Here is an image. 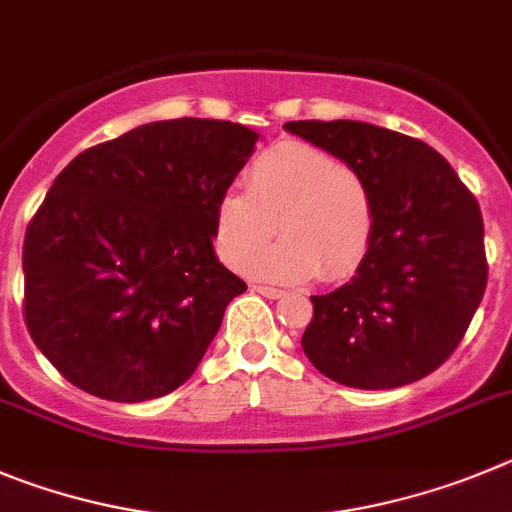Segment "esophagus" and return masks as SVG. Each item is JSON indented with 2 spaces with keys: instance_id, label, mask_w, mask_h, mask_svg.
Instances as JSON below:
<instances>
[{
  "instance_id": "obj_1",
  "label": "esophagus",
  "mask_w": 512,
  "mask_h": 512,
  "mask_svg": "<svg viewBox=\"0 0 512 512\" xmlns=\"http://www.w3.org/2000/svg\"><path fill=\"white\" fill-rule=\"evenodd\" d=\"M252 290H257V293H260V296H265V298H280V296H283V290L270 288V285H252Z\"/></svg>"
}]
</instances>
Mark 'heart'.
<instances>
[{
  "mask_svg": "<svg viewBox=\"0 0 512 512\" xmlns=\"http://www.w3.org/2000/svg\"><path fill=\"white\" fill-rule=\"evenodd\" d=\"M375 196L365 173L308 142L267 147L247 170V193H224L214 245L229 267H247L273 231L281 242L250 265L252 275L296 283L344 280L375 237Z\"/></svg>",
  "mask_w": 512,
  "mask_h": 512,
  "instance_id": "1",
  "label": "heart"
}]
</instances>
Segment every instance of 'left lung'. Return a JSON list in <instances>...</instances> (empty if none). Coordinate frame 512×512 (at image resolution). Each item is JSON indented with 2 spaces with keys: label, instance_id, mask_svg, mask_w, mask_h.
I'll return each instance as SVG.
<instances>
[{
  "label": "left lung",
  "instance_id": "1",
  "mask_svg": "<svg viewBox=\"0 0 512 512\" xmlns=\"http://www.w3.org/2000/svg\"><path fill=\"white\" fill-rule=\"evenodd\" d=\"M285 130L362 170L377 211L357 275L311 296L303 352L321 375L359 390L431 375L462 342L485 296L480 204L416 137L352 119L285 122Z\"/></svg>",
  "mask_w": 512,
  "mask_h": 512
}]
</instances>
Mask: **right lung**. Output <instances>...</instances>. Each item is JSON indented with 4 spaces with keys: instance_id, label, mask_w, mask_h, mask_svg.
<instances>
[{
    "instance_id": "right-lung-1",
    "label": "right lung",
    "mask_w": 512,
    "mask_h": 512,
    "mask_svg": "<svg viewBox=\"0 0 512 512\" xmlns=\"http://www.w3.org/2000/svg\"><path fill=\"white\" fill-rule=\"evenodd\" d=\"M257 132L165 119L89 147L58 173L22 247L25 324L76 388L163 398L196 372L245 280L214 252V211Z\"/></svg>"
}]
</instances>
